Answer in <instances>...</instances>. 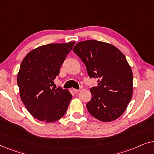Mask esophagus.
<instances>
[{"label": "esophagus", "mask_w": 154, "mask_h": 154, "mask_svg": "<svg viewBox=\"0 0 154 154\" xmlns=\"http://www.w3.org/2000/svg\"><path fill=\"white\" fill-rule=\"evenodd\" d=\"M73 91L75 92V93H78V92H79L80 90H77V89H73Z\"/></svg>", "instance_id": "34e87169"}]
</instances>
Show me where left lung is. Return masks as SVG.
<instances>
[{
    "label": "left lung",
    "instance_id": "8db88e82",
    "mask_svg": "<svg viewBox=\"0 0 154 154\" xmlns=\"http://www.w3.org/2000/svg\"><path fill=\"white\" fill-rule=\"evenodd\" d=\"M73 51L85 64L88 75L98 79L97 86L90 88L89 113L102 122L117 119L132 96V71L125 55L111 44L92 40L78 43Z\"/></svg>",
    "mask_w": 154,
    "mask_h": 154
}]
</instances>
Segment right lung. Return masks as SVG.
Instances as JSON below:
<instances>
[{"instance_id":"obj_1","label":"right lung","mask_w":154,"mask_h":154,"mask_svg":"<svg viewBox=\"0 0 154 154\" xmlns=\"http://www.w3.org/2000/svg\"><path fill=\"white\" fill-rule=\"evenodd\" d=\"M75 42L51 43L31 50L21 63L17 85L21 100L31 116L52 123L64 116L72 99L68 90L51 88Z\"/></svg>"}]
</instances>
